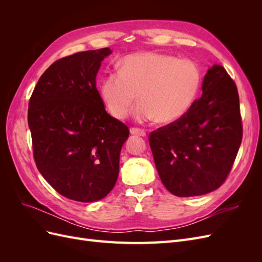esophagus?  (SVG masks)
Masks as SVG:
<instances>
[{"label":"esophagus","mask_w":262,"mask_h":262,"mask_svg":"<svg viewBox=\"0 0 262 262\" xmlns=\"http://www.w3.org/2000/svg\"><path fill=\"white\" fill-rule=\"evenodd\" d=\"M131 134H132V136H137V137H145L146 131L143 128H132L131 129Z\"/></svg>","instance_id":"esophagus-1"}]
</instances>
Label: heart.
I'll return each mask as SVG.
<instances>
[{"mask_svg": "<svg viewBox=\"0 0 262 262\" xmlns=\"http://www.w3.org/2000/svg\"><path fill=\"white\" fill-rule=\"evenodd\" d=\"M170 74V85L159 84ZM200 87V73L193 63L150 52L128 55L122 61L120 75L109 77L102 86V96L114 117L124 119L137 102L134 118L143 121L150 112L160 115L163 123L176 121L194 101ZM150 108L148 110V108ZM163 117H162L161 116Z\"/></svg>", "mask_w": 262, "mask_h": 262, "instance_id": "b5f03b06", "label": "heart"}]
</instances>
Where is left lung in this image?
<instances>
[{"mask_svg": "<svg viewBox=\"0 0 262 262\" xmlns=\"http://www.w3.org/2000/svg\"><path fill=\"white\" fill-rule=\"evenodd\" d=\"M200 91L184 116L155 129L149 138L162 181L180 196L220 188L242 144L238 94L225 70L209 69Z\"/></svg>", "mask_w": 262, "mask_h": 262, "instance_id": "left-lung-1", "label": "left lung"}]
</instances>
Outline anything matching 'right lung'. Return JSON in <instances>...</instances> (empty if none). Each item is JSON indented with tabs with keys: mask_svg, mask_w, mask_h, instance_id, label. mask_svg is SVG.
<instances>
[{
	"mask_svg": "<svg viewBox=\"0 0 262 262\" xmlns=\"http://www.w3.org/2000/svg\"><path fill=\"white\" fill-rule=\"evenodd\" d=\"M109 49L57 61L30 98L31 152L38 171L60 195L100 201L116 184L128 125L110 116L97 76Z\"/></svg>",
	"mask_w": 262,
	"mask_h": 262,
	"instance_id": "obj_1",
	"label": "right lung"
}]
</instances>
